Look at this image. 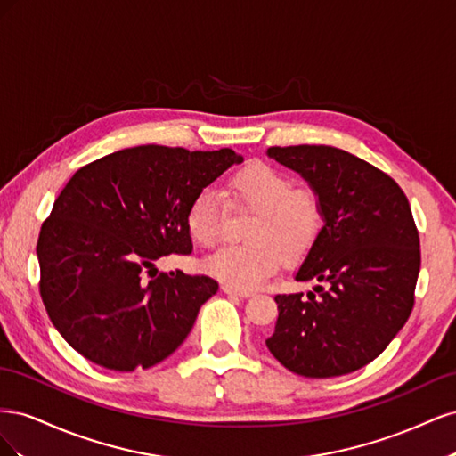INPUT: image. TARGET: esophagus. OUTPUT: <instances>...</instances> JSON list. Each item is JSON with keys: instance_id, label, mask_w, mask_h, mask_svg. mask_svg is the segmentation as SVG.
Instances as JSON below:
<instances>
[{"instance_id": "esophagus-1", "label": "esophagus", "mask_w": 456, "mask_h": 456, "mask_svg": "<svg viewBox=\"0 0 456 456\" xmlns=\"http://www.w3.org/2000/svg\"><path fill=\"white\" fill-rule=\"evenodd\" d=\"M223 291L226 295H236L241 298H249L253 295V291H245V289H236V287H230V285H223Z\"/></svg>"}]
</instances>
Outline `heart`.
Instances as JSON below:
<instances>
[{"label": "heart", "instance_id": "b5f03b06", "mask_svg": "<svg viewBox=\"0 0 456 456\" xmlns=\"http://www.w3.org/2000/svg\"><path fill=\"white\" fill-rule=\"evenodd\" d=\"M233 205L256 211L247 230L251 243L228 245L203 262L213 278L236 289H255L287 260L305 256L323 228V205L312 188H293L291 178L266 163H251L228 181ZM224 198L215 186L200 190L190 203L186 226L191 240L213 247L220 240Z\"/></svg>", "mask_w": 456, "mask_h": 456}]
</instances>
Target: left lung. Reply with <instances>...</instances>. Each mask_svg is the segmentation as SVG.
I'll return each mask as SVG.
<instances>
[{
	"label": "left lung",
	"instance_id": "left-lung-1",
	"mask_svg": "<svg viewBox=\"0 0 456 456\" xmlns=\"http://www.w3.org/2000/svg\"><path fill=\"white\" fill-rule=\"evenodd\" d=\"M268 158L298 173L323 205V228L295 273L315 280L278 295L266 346L289 370L340 377L379 357L415 305L420 241L403 190L380 169L333 146H272Z\"/></svg>",
	"mask_w": 456,
	"mask_h": 456
}]
</instances>
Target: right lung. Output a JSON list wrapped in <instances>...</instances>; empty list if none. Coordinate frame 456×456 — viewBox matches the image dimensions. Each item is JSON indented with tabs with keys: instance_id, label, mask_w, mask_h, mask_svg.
<instances>
[{
	"instance_id": "obj_1",
	"label": "right lung",
	"mask_w": 456,
	"mask_h": 456,
	"mask_svg": "<svg viewBox=\"0 0 456 456\" xmlns=\"http://www.w3.org/2000/svg\"><path fill=\"white\" fill-rule=\"evenodd\" d=\"M241 161L230 148L146 144L76 171L36 247L41 300L76 352L106 369L134 370L181 346L218 283L151 270L161 256L191 253L190 203Z\"/></svg>"
}]
</instances>
